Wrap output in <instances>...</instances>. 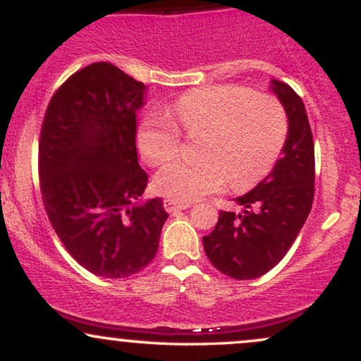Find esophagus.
<instances>
[{
	"label": "esophagus",
	"instance_id": "esophagus-1",
	"mask_svg": "<svg viewBox=\"0 0 361 361\" xmlns=\"http://www.w3.org/2000/svg\"><path fill=\"white\" fill-rule=\"evenodd\" d=\"M190 204H180V202H175V200H169V198H166L164 200V209L168 210V212H178V210H186L190 209Z\"/></svg>",
	"mask_w": 361,
	"mask_h": 361
}]
</instances>
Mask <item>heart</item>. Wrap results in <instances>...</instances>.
<instances>
[{
    "instance_id": "obj_1",
    "label": "heart",
    "mask_w": 361,
    "mask_h": 361,
    "mask_svg": "<svg viewBox=\"0 0 361 361\" xmlns=\"http://www.w3.org/2000/svg\"><path fill=\"white\" fill-rule=\"evenodd\" d=\"M287 115L276 98L244 86L217 85L185 93L164 115H147L137 128L142 159L159 166L178 154L181 134L200 137L198 161H175L157 173L154 186L180 204L219 192L229 181L246 188L267 176L287 139Z\"/></svg>"
}]
</instances>
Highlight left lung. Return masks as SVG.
Listing matches in <instances>:
<instances>
[{
    "mask_svg": "<svg viewBox=\"0 0 361 361\" xmlns=\"http://www.w3.org/2000/svg\"><path fill=\"white\" fill-rule=\"evenodd\" d=\"M288 118L281 157L270 175L251 192L235 198L243 212L219 214L204 238L210 263L234 280H252L270 271L299 235L314 200V139L304 102L287 82L273 80Z\"/></svg>",
    "mask_w": 361,
    "mask_h": 361,
    "instance_id": "obj_1",
    "label": "left lung"
}]
</instances>
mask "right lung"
<instances>
[{
    "instance_id": "obj_1",
    "label": "right lung",
    "mask_w": 361,
    "mask_h": 361,
    "mask_svg": "<svg viewBox=\"0 0 361 361\" xmlns=\"http://www.w3.org/2000/svg\"><path fill=\"white\" fill-rule=\"evenodd\" d=\"M144 82L110 62L69 76L45 110L39 140L42 202L61 243L103 279H127L154 259L168 214L161 198L139 204L135 115Z\"/></svg>"
}]
</instances>
